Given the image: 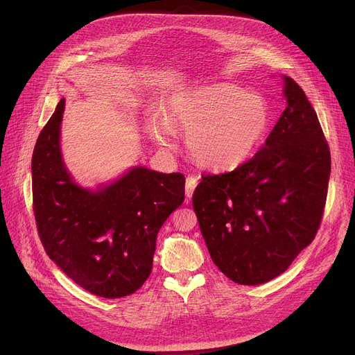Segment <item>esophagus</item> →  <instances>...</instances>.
Returning a JSON list of instances; mask_svg holds the SVG:
<instances>
[{"instance_id":"obj_1","label":"esophagus","mask_w":355,"mask_h":355,"mask_svg":"<svg viewBox=\"0 0 355 355\" xmlns=\"http://www.w3.org/2000/svg\"><path fill=\"white\" fill-rule=\"evenodd\" d=\"M196 187H197V178L187 177V181H185V197H187V200H190L193 197Z\"/></svg>"}]
</instances>
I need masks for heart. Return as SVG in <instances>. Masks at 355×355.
<instances>
[{
  "label": "heart",
  "mask_w": 355,
  "mask_h": 355,
  "mask_svg": "<svg viewBox=\"0 0 355 355\" xmlns=\"http://www.w3.org/2000/svg\"><path fill=\"white\" fill-rule=\"evenodd\" d=\"M149 134L174 146V128L187 134L193 159L213 171H229L249 161L262 145L269 128L266 102L233 85L201 86L175 95L166 115L151 110Z\"/></svg>",
  "instance_id": "b5f03b06"
}]
</instances>
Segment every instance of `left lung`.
<instances>
[{"label": "left lung", "mask_w": 355, "mask_h": 355, "mask_svg": "<svg viewBox=\"0 0 355 355\" xmlns=\"http://www.w3.org/2000/svg\"><path fill=\"white\" fill-rule=\"evenodd\" d=\"M286 109L265 146L234 171L202 175L193 194L214 265L239 285L284 273L320 229L329 146L305 92L284 76Z\"/></svg>", "instance_id": "1"}]
</instances>
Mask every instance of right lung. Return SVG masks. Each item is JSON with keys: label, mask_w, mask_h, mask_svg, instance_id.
I'll use <instances>...</instances> for the list:
<instances>
[{"label": "right lung", "mask_w": 355, "mask_h": 355, "mask_svg": "<svg viewBox=\"0 0 355 355\" xmlns=\"http://www.w3.org/2000/svg\"><path fill=\"white\" fill-rule=\"evenodd\" d=\"M64 99L35 142L33 210L46 253L87 292L115 300L151 275L164 221L184 201L185 177L135 166L92 191L73 181L60 151Z\"/></svg>", "instance_id": "1"}]
</instances>
